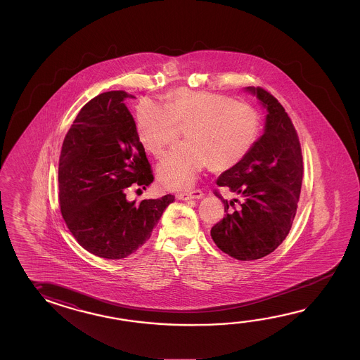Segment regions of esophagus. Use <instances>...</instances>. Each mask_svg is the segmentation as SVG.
<instances>
[{"label": "esophagus", "instance_id": "34e87169", "mask_svg": "<svg viewBox=\"0 0 360 360\" xmlns=\"http://www.w3.org/2000/svg\"><path fill=\"white\" fill-rule=\"evenodd\" d=\"M202 196H204V193L201 192V190H193V191L178 193L176 198L182 200V201H187V200H193V198H202Z\"/></svg>", "mask_w": 360, "mask_h": 360}]
</instances>
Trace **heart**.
<instances>
[{"mask_svg": "<svg viewBox=\"0 0 360 360\" xmlns=\"http://www.w3.org/2000/svg\"><path fill=\"white\" fill-rule=\"evenodd\" d=\"M184 125L186 142L158 167V179L169 190H186L207 164L217 170L243 162L255 146L262 119L249 103L204 91L178 89L168 103L145 100L137 108V137L155 158H162Z\"/></svg>", "mask_w": 360, "mask_h": 360, "instance_id": "heart-1", "label": "heart"}]
</instances>
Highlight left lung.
Listing matches in <instances>:
<instances>
[{
    "label": "left lung",
    "instance_id": "1",
    "mask_svg": "<svg viewBox=\"0 0 360 360\" xmlns=\"http://www.w3.org/2000/svg\"><path fill=\"white\" fill-rule=\"evenodd\" d=\"M266 111L264 131L243 162L223 172L217 184L243 198L220 200L226 217L210 235L237 260H257L278 248L288 235L302 182V155L294 124L277 98L260 87H246ZM232 205L236 210L232 211Z\"/></svg>",
    "mask_w": 360,
    "mask_h": 360
}]
</instances>
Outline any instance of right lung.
I'll use <instances>...</instances> for the list:
<instances>
[{
    "label": "right lung",
    "mask_w": 360,
    "mask_h": 360,
    "mask_svg": "<svg viewBox=\"0 0 360 360\" xmlns=\"http://www.w3.org/2000/svg\"><path fill=\"white\" fill-rule=\"evenodd\" d=\"M125 98L110 91L82 108L66 133L59 160L63 218L83 249L96 257L123 259L146 243L173 195L128 201L133 184H153L154 176Z\"/></svg>",
    "instance_id": "add662e5"
}]
</instances>
